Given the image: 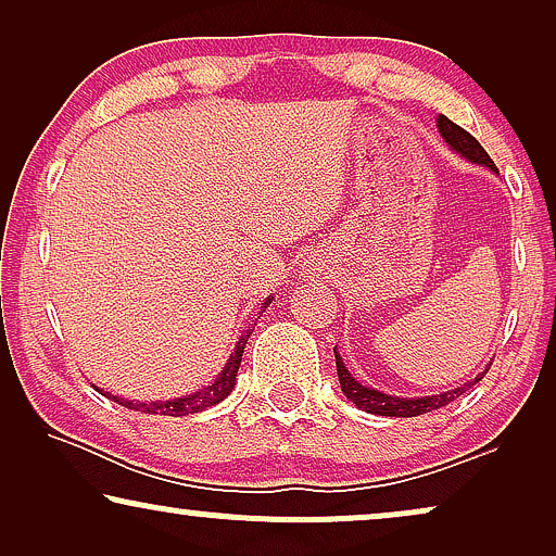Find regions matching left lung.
<instances>
[{
  "label": "left lung",
  "instance_id": "8db88e82",
  "mask_svg": "<svg viewBox=\"0 0 556 556\" xmlns=\"http://www.w3.org/2000/svg\"><path fill=\"white\" fill-rule=\"evenodd\" d=\"M438 131H440V136H443V141L447 143V147L455 151V154H460L463 159H468V162H473V164L489 166L491 172L498 174L496 164L491 162V156L485 154V149L466 131V128L453 124L447 116H438ZM333 356H337L339 384H341V392L346 394V400L354 402V405L364 409V413L384 415V417H417V415L432 413V409L451 405V402L458 400L463 392H468L476 382H481V379L485 377V371H489V367H491V364H485L483 371H478L473 379H468L466 384L455 387V390L428 394V397H394V394H384V392L375 390V387H367V384H362L359 379H354L352 371L344 367V359H341L337 349H333Z\"/></svg>",
  "mask_w": 556,
  "mask_h": 556
}]
</instances>
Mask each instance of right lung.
Masks as SVG:
<instances>
[{
    "label": "right lung",
    "instance_id": "obj_1",
    "mask_svg": "<svg viewBox=\"0 0 556 556\" xmlns=\"http://www.w3.org/2000/svg\"><path fill=\"white\" fill-rule=\"evenodd\" d=\"M273 295L270 299L263 301L261 306V314L265 308L270 306ZM255 326H248L245 331L240 333L238 344H235L230 359L223 367V371L212 379L207 387H202V390H197L192 394H185V397H174V400H159V402H139V400H126V397H118V394H111L101 390V387H96L98 394H103V397H109L116 402L121 407H128V409H136V413H143V415H169V417H185V415H194V413H202V409H207L212 405H217V402H223L227 394L232 392L235 387V377H238V369H240V362H242V352H245V344L250 339V333H253Z\"/></svg>",
    "mask_w": 556,
    "mask_h": 556
}]
</instances>
